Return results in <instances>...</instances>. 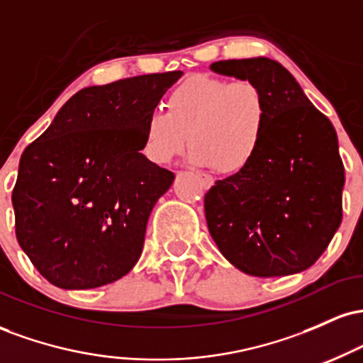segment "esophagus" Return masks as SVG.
<instances>
[{"instance_id": "34e87169", "label": "esophagus", "mask_w": 363, "mask_h": 363, "mask_svg": "<svg viewBox=\"0 0 363 363\" xmlns=\"http://www.w3.org/2000/svg\"><path fill=\"white\" fill-rule=\"evenodd\" d=\"M199 177L203 179V184H205L206 189H210V187L213 186V177H211V176H206V174H199Z\"/></svg>"}]
</instances>
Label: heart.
I'll list each match as a JSON object with an SVG mask.
<instances>
[{"label": "heart", "instance_id": "obj_1", "mask_svg": "<svg viewBox=\"0 0 363 363\" xmlns=\"http://www.w3.org/2000/svg\"><path fill=\"white\" fill-rule=\"evenodd\" d=\"M266 126L268 101L256 82L193 74L169 94L167 114L150 112L141 150L152 164L169 165L191 141L193 164L234 174L251 164Z\"/></svg>", "mask_w": 363, "mask_h": 363}]
</instances>
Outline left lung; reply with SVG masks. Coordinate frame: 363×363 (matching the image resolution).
<instances>
[{"label":"left lung","instance_id":"1","mask_svg":"<svg viewBox=\"0 0 363 363\" xmlns=\"http://www.w3.org/2000/svg\"><path fill=\"white\" fill-rule=\"evenodd\" d=\"M210 69L256 82L268 101V126L251 164L205 194L208 230L240 272L301 273L326 251L343 218L335 126L278 61H216Z\"/></svg>","mask_w":363,"mask_h":363}]
</instances>
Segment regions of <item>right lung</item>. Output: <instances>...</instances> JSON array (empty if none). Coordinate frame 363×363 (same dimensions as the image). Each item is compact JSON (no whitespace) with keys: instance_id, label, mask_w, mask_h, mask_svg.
<instances>
[{"instance_id":"right-lung-1","label":"right lung","mask_w":363,"mask_h":363,"mask_svg":"<svg viewBox=\"0 0 363 363\" xmlns=\"http://www.w3.org/2000/svg\"><path fill=\"white\" fill-rule=\"evenodd\" d=\"M182 72L86 86L23 150L11 194L20 247L48 281L97 289L133 269L174 182L141 150L143 124Z\"/></svg>"}]
</instances>
